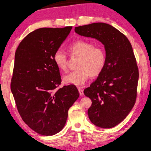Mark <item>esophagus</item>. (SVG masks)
<instances>
[{"mask_svg": "<svg viewBox=\"0 0 151 151\" xmlns=\"http://www.w3.org/2000/svg\"><path fill=\"white\" fill-rule=\"evenodd\" d=\"M78 91H79V93H80V96L84 95V92H83V89H82V87H80V86L78 87Z\"/></svg>", "mask_w": 151, "mask_h": 151, "instance_id": "esophagus-1", "label": "esophagus"}]
</instances>
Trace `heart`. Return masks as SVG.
<instances>
[{"label":"heart","mask_w":151,"mask_h":151,"mask_svg":"<svg viewBox=\"0 0 151 151\" xmlns=\"http://www.w3.org/2000/svg\"><path fill=\"white\" fill-rule=\"evenodd\" d=\"M71 57H79L77 70L64 77V82L76 86L84 84L89 77H97L104 70L106 63V53L101 47L95 46L90 41L78 40L68 47ZM54 62L62 71H67L68 59L66 54L58 50L54 55Z\"/></svg>","instance_id":"b5f03b06"}]
</instances>
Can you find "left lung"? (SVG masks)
<instances>
[{"mask_svg": "<svg viewBox=\"0 0 151 151\" xmlns=\"http://www.w3.org/2000/svg\"><path fill=\"white\" fill-rule=\"evenodd\" d=\"M75 31L104 45V70L84 94L92 101L88 110L92 123L101 128L114 127L125 119L136 101L139 71L132 45L124 34L106 23L80 26Z\"/></svg>", "mask_w": 151, "mask_h": 151, "instance_id": "left-lung-1", "label": "left lung"}]
</instances>
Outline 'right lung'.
<instances>
[{"label":"right lung","mask_w":151,"mask_h":151,"mask_svg":"<svg viewBox=\"0 0 151 151\" xmlns=\"http://www.w3.org/2000/svg\"><path fill=\"white\" fill-rule=\"evenodd\" d=\"M71 28H39L27 35L16 51L11 91L24 122L41 135L60 132L80 96L73 84L58 88L61 77L54 62Z\"/></svg>","instance_id":"obj_1"}]
</instances>
